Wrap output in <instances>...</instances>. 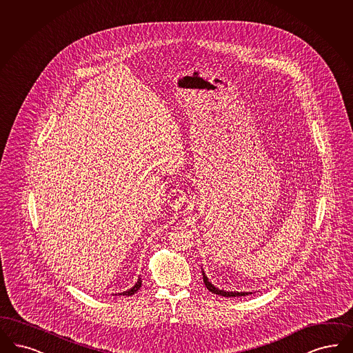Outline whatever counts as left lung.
I'll return each instance as SVG.
<instances>
[{"label":"left lung","instance_id":"1","mask_svg":"<svg viewBox=\"0 0 353 353\" xmlns=\"http://www.w3.org/2000/svg\"><path fill=\"white\" fill-rule=\"evenodd\" d=\"M203 280H204V284H205V287L208 290H210L212 293H214V294H219V296H223V297H242V296H248L250 293H245V292H241V293H235V292H225V290H220V289H217V288L214 287V285H212L208 281V277L205 276V274L203 272Z\"/></svg>","mask_w":353,"mask_h":353}]
</instances>
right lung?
I'll use <instances>...</instances> for the list:
<instances>
[{"mask_svg":"<svg viewBox=\"0 0 353 353\" xmlns=\"http://www.w3.org/2000/svg\"><path fill=\"white\" fill-rule=\"evenodd\" d=\"M141 283H143V281H141V279H139L134 287L131 288V289H130V290H127V292H123V293H120V296H121V294H123V296H132V294H134V293H136V292H137V290L141 288Z\"/></svg>","mask_w":353,"mask_h":353,"instance_id":"right-lung-1","label":"right lung"}]
</instances>
